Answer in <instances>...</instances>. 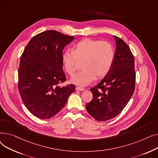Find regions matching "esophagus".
Masks as SVG:
<instances>
[{"instance_id": "esophagus-1", "label": "esophagus", "mask_w": 158, "mask_h": 158, "mask_svg": "<svg viewBox=\"0 0 158 158\" xmlns=\"http://www.w3.org/2000/svg\"><path fill=\"white\" fill-rule=\"evenodd\" d=\"M76 89L77 91H84V90H85V89H84L83 88L80 87V86H77V87L76 88Z\"/></svg>"}]
</instances>
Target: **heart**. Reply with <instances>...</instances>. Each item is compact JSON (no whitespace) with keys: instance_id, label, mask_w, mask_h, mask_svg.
Listing matches in <instances>:
<instances>
[{"instance_id":"heart-1","label":"heart","mask_w":158,"mask_h":158,"mask_svg":"<svg viewBox=\"0 0 158 158\" xmlns=\"http://www.w3.org/2000/svg\"><path fill=\"white\" fill-rule=\"evenodd\" d=\"M114 50L111 44L93 39H84L75 44L72 50H66L62 54L64 68L73 76L79 61H83L81 72L70 79L71 82L85 86L96 77L102 78L109 73L114 60Z\"/></svg>"}]
</instances>
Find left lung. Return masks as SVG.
Returning a JSON list of instances; mask_svg holds the SVG:
<instances>
[{"label":"left lung","instance_id":"8db88e82","mask_svg":"<svg viewBox=\"0 0 158 158\" xmlns=\"http://www.w3.org/2000/svg\"><path fill=\"white\" fill-rule=\"evenodd\" d=\"M116 42L112 68L90 89L93 99L86 106L88 113L98 121H106L120 114L127 104L135 88V59L129 46L113 36Z\"/></svg>","mask_w":158,"mask_h":158}]
</instances>
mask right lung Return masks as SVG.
Returning <instances> with one entry per match:
<instances>
[{
    "label": "right lung",
    "mask_w": 158,
    "mask_h": 158,
    "mask_svg": "<svg viewBox=\"0 0 158 158\" xmlns=\"http://www.w3.org/2000/svg\"><path fill=\"white\" fill-rule=\"evenodd\" d=\"M48 30L33 37L25 48L19 69V90L24 105L35 117L48 119L65 106L75 86H58L64 82L62 54L74 40Z\"/></svg>",
    "instance_id": "add662e5"
}]
</instances>
